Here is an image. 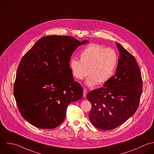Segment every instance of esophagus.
<instances>
[{"label":"esophagus","instance_id":"34e87169","mask_svg":"<svg viewBox=\"0 0 154 154\" xmlns=\"http://www.w3.org/2000/svg\"><path fill=\"white\" fill-rule=\"evenodd\" d=\"M87 94V90L85 88H84V91H83V97H85Z\"/></svg>","mask_w":154,"mask_h":154}]
</instances>
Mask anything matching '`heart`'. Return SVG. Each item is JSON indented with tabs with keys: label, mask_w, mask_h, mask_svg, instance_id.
Wrapping results in <instances>:
<instances>
[{
	"label": "heart",
	"mask_w": 154,
	"mask_h": 154,
	"mask_svg": "<svg viewBox=\"0 0 154 154\" xmlns=\"http://www.w3.org/2000/svg\"><path fill=\"white\" fill-rule=\"evenodd\" d=\"M80 60L73 58L70 60L69 67L73 76L81 80L88 74L85 81L88 87L97 84L101 85L112 77L118 63L115 51L102 45L91 44L88 45L79 55Z\"/></svg>",
	"instance_id": "1"
}]
</instances>
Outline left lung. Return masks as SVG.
I'll use <instances>...</instances> for the list:
<instances>
[{
    "label": "left lung",
    "instance_id": "left-lung-1",
    "mask_svg": "<svg viewBox=\"0 0 154 154\" xmlns=\"http://www.w3.org/2000/svg\"><path fill=\"white\" fill-rule=\"evenodd\" d=\"M119 58L115 75L87 95L92 107L89 119L96 128L113 130L137 110L142 93L141 72L133 55L116 43Z\"/></svg>",
    "mask_w": 154,
    "mask_h": 154
}]
</instances>
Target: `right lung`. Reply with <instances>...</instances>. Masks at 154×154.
Returning a JSON list of instances; mask_svg holds the SVG:
<instances>
[{
	"label": "right lung",
	"instance_id": "1",
	"mask_svg": "<svg viewBox=\"0 0 154 154\" xmlns=\"http://www.w3.org/2000/svg\"><path fill=\"white\" fill-rule=\"evenodd\" d=\"M88 40L44 36L22 58L14 95L21 116L36 127L52 129L65 119L69 104L81 99L83 88L69 67L73 51Z\"/></svg>",
	"mask_w": 154,
	"mask_h": 154
}]
</instances>
